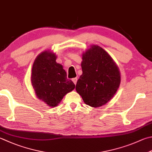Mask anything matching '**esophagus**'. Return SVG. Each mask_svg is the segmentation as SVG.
<instances>
[{
	"instance_id": "1",
	"label": "esophagus",
	"mask_w": 152,
	"mask_h": 152,
	"mask_svg": "<svg viewBox=\"0 0 152 152\" xmlns=\"http://www.w3.org/2000/svg\"><path fill=\"white\" fill-rule=\"evenodd\" d=\"M72 81H73V82L74 83V84L76 85V83H77V77H75V78H73V79H72Z\"/></svg>"
}]
</instances>
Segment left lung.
I'll list each match as a JSON object with an SVG mask.
<instances>
[{"label":"left lung","instance_id":"obj_1","mask_svg":"<svg viewBox=\"0 0 152 152\" xmlns=\"http://www.w3.org/2000/svg\"><path fill=\"white\" fill-rule=\"evenodd\" d=\"M83 73L77 82L76 91L86 104L99 107L113 98L121 83V73L107 51L93 45L83 53Z\"/></svg>","mask_w":152,"mask_h":152}]
</instances>
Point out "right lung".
<instances>
[{
  "label": "right lung",
  "instance_id": "add662e5",
  "mask_svg": "<svg viewBox=\"0 0 152 152\" xmlns=\"http://www.w3.org/2000/svg\"><path fill=\"white\" fill-rule=\"evenodd\" d=\"M56 58L55 53L45 51L37 56L31 69V85L37 97L51 107L58 106L75 87Z\"/></svg>",
  "mask_w": 152,
  "mask_h": 152
}]
</instances>
